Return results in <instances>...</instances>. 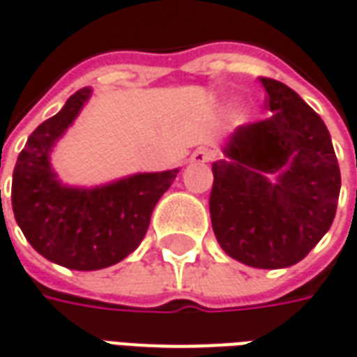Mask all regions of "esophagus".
<instances>
[{"instance_id":"esophagus-1","label":"esophagus","mask_w":357,"mask_h":357,"mask_svg":"<svg viewBox=\"0 0 357 357\" xmlns=\"http://www.w3.org/2000/svg\"><path fill=\"white\" fill-rule=\"evenodd\" d=\"M213 158L215 153L211 150H207V148H198V150L190 155V163H194V165H204V163L213 161Z\"/></svg>"}]
</instances>
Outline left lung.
<instances>
[{"instance_id": "left-lung-1", "label": "left lung", "mask_w": 357, "mask_h": 357, "mask_svg": "<svg viewBox=\"0 0 357 357\" xmlns=\"http://www.w3.org/2000/svg\"><path fill=\"white\" fill-rule=\"evenodd\" d=\"M259 80L271 115L227 140V158L211 169L209 213L225 254L257 269H282L302 261L331 229L340 169L323 119L287 84Z\"/></svg>"}]
</instances>
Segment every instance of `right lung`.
<instances>
[{"instance_id": "add662e5", "label": "right lung", "mask_w": 357, "mask_h": 357, "mask_svg": "<svg viewBox=\"0 0 357 357\" xmlns=\"http://www.w3.org/2000/svg\"><path fill=\"white\" fill-rule=\"evenodd\" d=\"M90 93V88L73 93L57 115L30 134L11 186L13 213L30 246L77 271L103 269L132 254L146 236L153 207L178 173H138L96 188L63 186L52 171L50 151Z\"/></svg>"}]
</instances>
